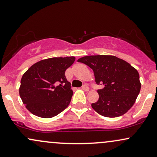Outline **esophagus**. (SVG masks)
<instances>
[{
	"instance_id": "1",
	"label": "esophagus",
	"mask_w": 157,
	"mask_h": 157,
	"mask_svg": "<svg viewBox=\"0 0 157 157\" xmlns=\"http://www.w3.org/2000/svg\"><path fill=\"white\" fill-rule=\"evenodd\" d=\"M82 90H84L85 92H88V91L90 90V88H89V86H87V85L84 84L82 86Z\"/></svg>"
}]
</instances>
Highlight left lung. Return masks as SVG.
<instances>
[{
  "label": "left lung",
  "mask_w": 157,
  "mask_h": 157,
  "mask_svg": "<svg viewBox=\"0 0 157 157\" xmlns=\"http://www.w3.org/2000/svg\"><path fill=\"white\" fill-rule=\"evenodd\" d=\"M78 62L92 68L96 84L103 85L98 90L99 99L92 104L97 113L114 118L124 115L132 107L141 84L138 71L130 64L112 55L86 56Z\"/></svg>",
  "instance_id": "obj_1"
}]
</instances>
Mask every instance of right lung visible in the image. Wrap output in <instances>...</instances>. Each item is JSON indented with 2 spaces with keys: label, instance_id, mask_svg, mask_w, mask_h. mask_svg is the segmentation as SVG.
<instances>
[{
  "label": "right lung",
  "instance_id": "add662e5",
  "mask_svg": "<svg viewBox=\"0 0 157 157\" xmlns=\"http://www.w3.org/2000/svg\"><path fill=\"white\" fill-rule=\"evenodd\" d=\"M75 59L74 57L42 59L23 74L19 92L30 113L38 117L52 118L68 106L73 91L65 72Z\"/></svg>",
  "mask_w": 157,
  "mask_h": 157
}]
</instances>
